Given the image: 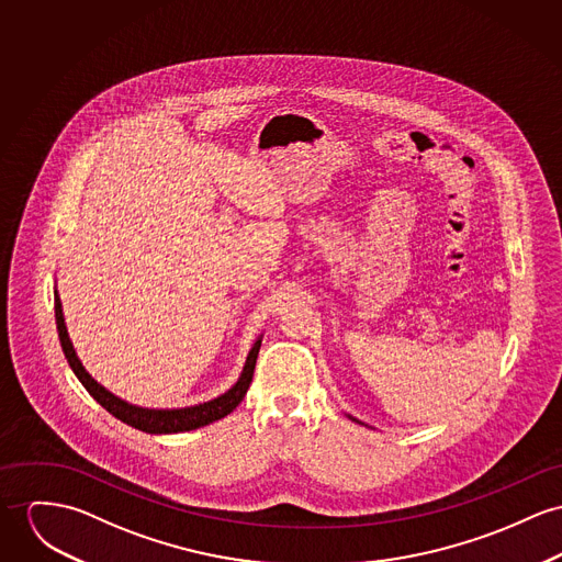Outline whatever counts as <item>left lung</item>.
Listing matches in <instances>:
<instances>
[{
    "instance_id": "left-lung-1",
    "label": "left lung",
    "mask_w": 562,
    "mask_h": 562,
    "mask_svg": "<svg viewBox=\"0 0 562 562\" xmlns=\"http://www.w3.org/2000/svg\"><path fill=\"white\" fill-rule=\"evenodd\" d=\"M348 417H350V415H348ZM350 419H352V417H350ZM352 422H357V419H352ZM357 424H361V422H357Z\"/></svg>"
}]
</instances>
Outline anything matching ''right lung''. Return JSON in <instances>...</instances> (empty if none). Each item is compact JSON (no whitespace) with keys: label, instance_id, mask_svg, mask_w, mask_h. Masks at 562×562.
Here are the masks:
<instances>
[{"label":"right lung","instance_id":"add662e5","mask_svg":"<svg viewBox=\"0 0 562 562\" xmlns=\"http://www.w3.org/2000/svg\"><path fill=\"white\" fill-rule=\"evenodd\" d=\"M55 323H57V334H59V342L64 348V355H66L72 372L81 381V385L89 391V395L100 406H104L113 417H117L120 422L147 434L190 432V430L210 426L217 419L226 417L228 413H233L237 408V404L244 400L246 391L252 383L255 366H257V357H259L260 340H262V338H259L255 342L252 350L248 352V359H246V366H244V372H241L239 381L226 393L217 395L210 402H203V404H196V406H186V408H143V406L128 404L126 400L117 397L115 393H111L109 389L102 387L98 381L91 379V374L83 368L81 359L75 352V346L70 342L57 291H55Z\"/></svg>","mask_w":562,"mask_h":562}]
</instances>
